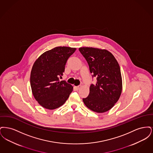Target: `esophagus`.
Segmentation results:
<instances>
[{
  "instance_id": "esophagus-1",
  "label": "esophagus",
  "mask_w": 153,
  "mask_h": 153,
  "mask_svg": "<svg viewBox=\"0 0 153 153\" xmlns=\"http://www.w3.org/2000/svg\"><path fill=\"white\" fill-rule=\"evenodd\" d=\"M80 87H81V85H79V86H76V87H74V88H76V90H79V89H80Z\"/></svg>"
}]
</instances>
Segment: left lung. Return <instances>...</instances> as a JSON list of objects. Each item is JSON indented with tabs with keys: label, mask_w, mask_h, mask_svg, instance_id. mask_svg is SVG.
<instances>
[{
	"label": "left lung",
	"mask_w": 153,
	"mask_h": 153,
	"mask_svg": "<svg viewBox=\"0 0 153 153\" xmlns=\"http://www.w3.org/2000/svg\"><path fill=\"white\" fill-rule=\"evenodd\" d=\"M79 51L87 61L92 78L89 94L82 100L89 109L102 113L112 108L119 100L122 91L119 65L112 53L107 50L83 47Z\"/></svg>",
	"instance_id": "8db88e82"
}]
</instances>
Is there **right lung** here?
Returning <instances> with one entry per match:
<instances>
[{"label":"right lung","instance_id":"1","mask_svg":"<svg viewBox=\"0 0 153 153\" xmlns=\"http://www.w3.org/2000/svg\"><path fill=\"white\" fill-rule=\"evenodd\" d=\"M76 48L56 47L45 52L34 62L30 75L32 92L45 108L56 109L62 105L73 91V87L65 80L59 81L65 71L68 59Z\"/></svg>","mask_w":153,"mask_h":153}]
</instances>
